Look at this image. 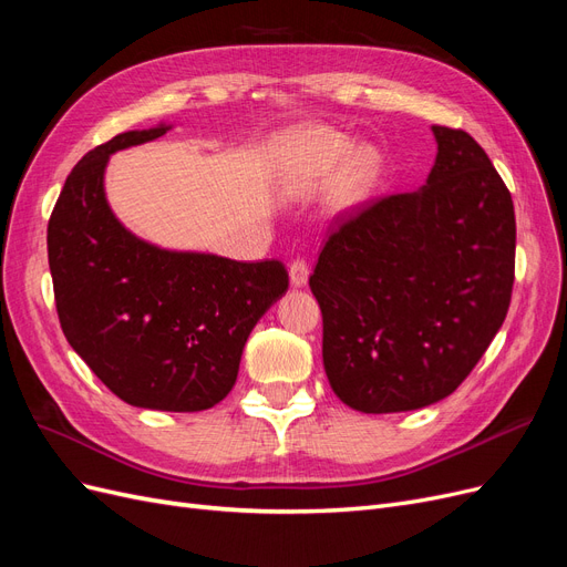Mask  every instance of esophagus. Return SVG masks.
I'll return each mask as SVG.
<instances>
[{
	"label": "esophagus",
	"mask_w": 567,
	"mask_h": 567,
	"mask_svg": "<svg viewBox=\"0 0 567 567\" xmlns=\"http://www.w3.org/2000/svg\"><path fill=\"white\" fill-rule=\"evenodd\" d=\"M288 275H290V284L296 286V288H300L309 279V265L305 260H300V258L292 260L290 267H288Z\"/></svg>",
	"instance_id": "34e87169"
}]
</instances>
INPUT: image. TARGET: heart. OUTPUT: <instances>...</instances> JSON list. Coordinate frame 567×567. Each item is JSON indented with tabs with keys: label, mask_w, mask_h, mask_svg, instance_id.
Here are the masks:
<instances>
[{
	"label": "heart",
	"mask_w": 567,
	"mask_h": 567,
	"mask_svg": "<svg viewBox=\"0 0 567 567\" xmlns=\"http://www.w3.org/2000/svg\"><path fill=\"white\" fill-rule=\"evenodd\" d=\"M292 164L302 181H323L336 171L349 143L340 133L328 128H302L290 138ZM378 173V159L373 152L354 150L349 152L336 178V192L342 204L359 202L368 187L373 185Z\"/></svg>",
	"instance_id": "1"
}]
</instances>
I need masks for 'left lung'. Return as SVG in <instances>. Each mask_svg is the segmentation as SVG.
I'll return each mask as SVG.
<instances>
[{"mask_svg": "<svg viewBox=\"0 0 567 567\" xmlns=\"http://www.w3.org/2000/svg\"><path fill=\"white\" fill-rule=\"evenodd\" d=\"M432 131L426 185L340 213L309 277L328 382L361 413L451 396L509 311L512 194L470 133Z\"/></svg>", "mask_w": 567, "mask_h": 567, "instance_id": "8db88e82", "label": "left lung"}]
</instances>
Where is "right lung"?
Wrapping results in <instances>:
<instances>
[{
  "instance_id": "1",
  "label": "right lung",
  "mask_w": 567,
  "mask_h": 567,
  "mask_svg": "<svg viewBox=\"0 0 567 567\" xmlns=\"http://www.w3.org/2000/svg\"><path fill=\"white\" fill-rule=\"evenodd\" d=\"M171 126L126 131L72 168L49 229L61 328L112 394L135 408L197 413L237 382L244 344L288 290L279 260L166 250L131 234L105 199L110 154Z\"/></svg>"
}]
</instances>
